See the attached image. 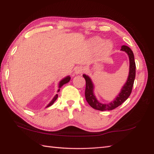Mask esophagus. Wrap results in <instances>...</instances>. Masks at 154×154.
Wrapping results in <instances>:
<instances>
[{"mask_svg": "<svg viewBox=\"0 0 154 154\" xmlns=\"http://www.w3.org/2000/svg\"><path fill=\"white\" fill-rule=\"evenodd\" d=\"M83 71H84V68L82 66H78L76 68V69H75V74H80L81 73H82Z\"/></svg>", "mask_w": 154, "mask_h": 154, "instance_id": "esophagus-1", "label": "esophagus"}]
</instances>
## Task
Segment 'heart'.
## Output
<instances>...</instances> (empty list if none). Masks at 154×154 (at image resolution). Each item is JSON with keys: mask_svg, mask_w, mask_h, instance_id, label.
Segmentation results:
<instances>
[{"mask_svg": "<svg viewBox=\"0 0 154 154\" xmlns=\"http://www.w3.org/2000/svg\"><path fill=\"white\" fill-rule=\"evenodd\" d=\"M103 39L96 37L91 40V45L94 48H99L101 47V51L105 54H109L112 49V44L110 42H105L104 43Z\"/></svg>", "mask_w": 154, "mask_h": 154, "instance_id": "b5f03b06", "label": "heart"}]
</instances>
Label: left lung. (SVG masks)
Here are the masks:
<instances>
[{"mask_svg":"<svg viewBox=\"0 0 154 154\" xmlns=\"http://www.w3.org/2000/svg\"><path fill=\"white\" fill-rule=\"evenodd\" d=\"M121 51H125L127 53L129 57L130 68L129 74L126 83L122 88L121 92L117 95L114 101L110 102L109 103H101L99 102L95 96L94 93V84L92 82L91 78L86 74H83V77L86 80V90H85V97L88 104L92 108L97 109L99 111H110L121 105L124 101H125L131 95L133 85L136 76V64L134 61V56L132 51L128 46L122 45L121 47Z\"/></svg>","mask_w":154,"mask_h":154,"instance_id":"left-lung-1","label":"left lung"}]
</instances>
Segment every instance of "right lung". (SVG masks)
Returning a JSON list of instances; mask_svg holds the SVG:
<instances>
[{"label":"right lung","instance_id":"obj_1","mask_svg":"<svg viewBox=\"0 0 154 154\" xmlns=\"http://www.w3.org/2000/svg\"><path fill=\"white\" fill-rule=\"evenodd\" d=\"M70 77L69 76H66V78H63V79L60 82H59V90H58V92H59V91H60V88L61 87H62L64 84H65L68 83V82L70 81ZM57 97H58V94H56L55 96H54V97H53V99L52 100V101H51L50 102V103H49L48 105H47L46 108H47V107H49V106H51V105H52L54 103V102L57 100Z\"/></svg>","mask_w":154,"mask_h":154}]
</instances>
